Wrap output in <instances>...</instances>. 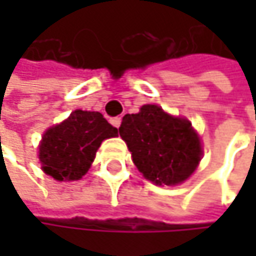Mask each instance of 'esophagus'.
Segmentation results:
<instances>
[{
	"label": "esophagus",
	"instance_id": "esophagus-1",
	"mask_svg": "<svg viewBox=\"0 0 256 256\" xmlns=\"http://www.w3.org/2000/svg\"><path fill=\"white\" fill-rule=\"evenodd\" d=\"M111 124L114 126V128H120V124H122V118L120 117H114V118H111Z\"/></svg>",
	"mask_w": 256,
	"mask_h": 256
}]
</instances>
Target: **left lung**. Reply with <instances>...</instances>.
<instances>
[{"instance_id":"left-lung-1","label":"left lung","mask_w":256,"mask_h":256,"mask_svg":"<svg viewBox=\"0 0 256 256\" xmlns=\"http://www.w3.org/2000/svg\"><path fill=\"white\" fill-rule=\"evenodd\" d=\"M118 132L139 172L158 185L184 182L202 158L200 139L191 123L157 105H144L138 114H126Z\"/></svg>"}]
</instances>
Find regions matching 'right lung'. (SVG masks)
<instances>
[{"label": "right lung", "mask_w": 256, "mask_h": 256, "mask_svg": "<svg viewBox=\"0 0 256 256\" xmlns=\"http://www.w3.org/2000/svg\"><path fill=\"white\" fill-rule=\"evenodd\" d=\"M118 136L100 112L77 110L48 128L40 145L42 170L56 180H77L90 168L104 139Z\"/></svg>", "instance_id": "obj_1"}]
</instances>
